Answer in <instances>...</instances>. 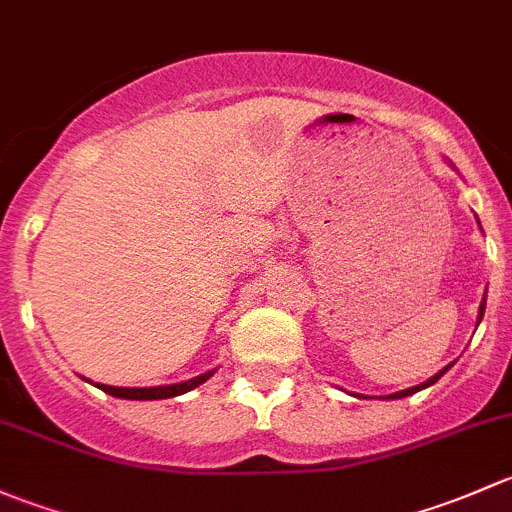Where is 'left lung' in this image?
Listing matches in <instances>:
<instances>
[{
    "instance_id": "left-lung-1",
    "label": "left lung",
    "mask_w": 512,
    "mask_h": 512,
    "mask_svg": "<svg viewBox=\"0 0 512 512\" xmlns=\"http://www.w3.org/2000/svg\"><path fill=\"white\" fill-rule=\"evenodd\" d=\"M451 165V162H449ZM478 226H481V221H478ZM483 313H486V295H483V300H481V308H478V325H481V320H483ZM476 325V328H478ZM453 367V362L451 365H446L444 370H439L434 374V377H429L426 379V382H421V384H416V387H409V389H402V392H394V394H389V397H382V399H404V397H412V394H416V392H421V389H426V387H431V384L434 382H439L441 377H444L446 372H449ZM355 397H362V394H355ZM362 399H370V397H362Z\"/></svg>"
}]
</instances>
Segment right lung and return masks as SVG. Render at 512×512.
I'll use <instances>...</instances> for the list:
<instances>
[{"label":"right lung","mask_w":512,"mask_h":512,"mask_svg":"<svg viewBox=\"0 0 512 512\" xmlns=\"http://www.w3.org/2000/svg\"><path fill=\"white\" fill-rule=\"evenodd\" d=\"M217 370H209L204 374H197V377L187 379V382H177V384H160V387H108V384H96L98 389H103L105 394L118 399H138V402H147V399H170V397H179V394L189 392V389L199 387V384L207 382L212 374Z\"/></svg>","instance_id":"right-lung-1"}]
</instances>
